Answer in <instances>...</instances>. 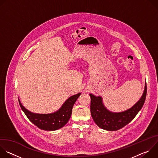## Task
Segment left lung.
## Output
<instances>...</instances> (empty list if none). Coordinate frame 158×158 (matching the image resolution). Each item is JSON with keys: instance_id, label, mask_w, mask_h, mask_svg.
<instances>
[{"instance_id": "1", "label": "left lung", "mask_w": 158, "mask_h": 158, "mask_svg": "<svg viewBox=\"0 0 158 158\" xmlns=\"http://www.w3.org/2000/svg\"><path fill=\"white\" fill-rule=\"evenodd\" d=\"M147 94L146 82L144 93L140 100L131 109L119 113H114L107 110L102 102L101 97L90 94L91 113L96 124L101 129L107 131H117L129 124L143 107Z\"/></svg>"}]
</instances>
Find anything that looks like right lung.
I'll use <instances>...</instances> for the list:
<instances>
[{
    "instance_id": "1",
    "label": "right lung",
    "mask_w": 158,
    "mask_h": 158,
    "mask_svg": "<svg viewBox=\"0 0 158 158\" xmlns=\"http://www.w3.org/2000/svg\"><path fill=\"white\" fill-rule=\"evenodd\" d=\"M81 93L74 95L67 99L61 108L54 113L49 114H34L27 110L19 102L22 110L27 118L39 129L45 131H55L62 127L69 120L73 106Z\"/></svg>"
}]
</instances>
